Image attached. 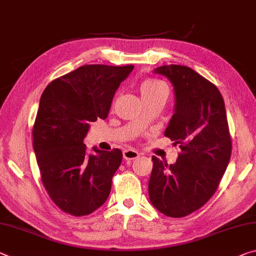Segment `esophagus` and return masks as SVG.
Segmentation results:
<instances>
[{
    "label": "esophagus",
    "instance_id": "1",
    "mask_svg": "<svg viewBox=\"0 0 256 256\" xmlns=\"http://www.w3.org/2000/svg\"><path fill=\"white\" fill-rule=\"evenodd\" d=\"M139 156H140V154L133 149H125L123 152V157H124V160H136V158H138Z\"/></svg>",
    "mask_w": 256,
    "mask_h": 256
}]
</instances>
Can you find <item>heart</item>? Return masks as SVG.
Wrapping results in <instances>:
<instances>
[{"instance_id":"obj_1","label":"heart","mask_w":256,"mask_h":256,"mask_svg":"<svg viewBox=\"0 0 256 256\" xmlns=\"http://www.w3.org/2000/svg\"><path fill=\"white\" fill-rule=\"evenodd\" d=\"M164 86L163 84L160 82H158V80H147L142 82L140 86V91H141V94H144V93H149V92H152L154 90H156L158 88H162Z\"/></svg>"}]
</instances>
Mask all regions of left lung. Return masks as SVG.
<instances>
[{"label": "left lung", "mask_w": 256, "mask_h": 256, "mask_svg": "<svg viewBox=\"0 0 256 256\" xmlns=\"http://www.w3.org/2000/svg\"><path fill=\"white\" fill-rule=\"evenodd\" d=\"M171 82L174 114L164 136L179 144L174 164L152 156L148 192L154 208L171 218L200 208L216 192L231 156L224 101L216 85L180 64L155 68Z\"/></svg>", "instance_id": "left-lung-1"}]
</instances>
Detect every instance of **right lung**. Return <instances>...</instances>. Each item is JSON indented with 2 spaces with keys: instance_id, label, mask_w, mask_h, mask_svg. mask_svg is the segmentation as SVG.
I'll use <instances>...</instances> for the list:
<instances>
[{
  "instance_id": "add662e5",
  "label": "right lung",
  "mask_w": 256,
  "mask_h": 256,
  "mask_svg": "<svg viewBox=\"0 0 256 256\" xmlns=\"http://www.w3.org/2000/svg\"><path fill=\"white\" fill-rule=\"evenodd\" d=\"M134 66L84 64L48 85L40 99L33 146L48 196L72 216H88L104 204L120 168V149L88 152L91 122L106 120L115 92Z\"/></svg>"
}]
</instances>
